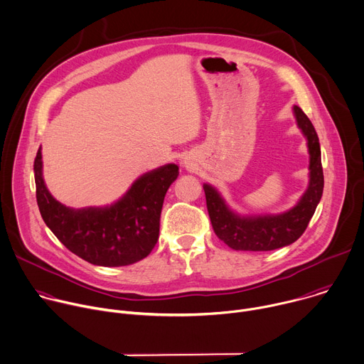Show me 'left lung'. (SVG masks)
Returning a JSON list of instances; mask_svg holds the SVG:
<instances>
[{"label": "left lung", "mask_w": 364, "mask_h": 364, "mask_svg": "<svg viewBox=\"0 0 364 364\" xmlns=\"http://www.w3.org/2000/svg\"><path fill=\"white\" fill-rule=\"evenodd\" d=\"M294 113L300 129L307 137L310 185L293 209L279 215L238 216L225 205L221 195L210 185H203L213 232L232 250L272 251L293 244L303 235L316 212L324 188L318 136L313 123L299 106H294Z\"/></svg>", "instance_id": "8db88e82"}]
</instances>
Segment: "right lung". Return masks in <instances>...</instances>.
<instances>
[{
  "instance_id": "1",
  "label": "right lung",
  "mask_w": 364,
  "mask_h": 364,
  "mask_svg": "<svg viewBox=\"0 0 364 364\" xmlns=\"http://www.w3.org/2000/svg\"><path fill=\"white\" fill-rule=\"evenodd\" d=\"M41 151L34 161L37 205L46 225L73 254L102 267H123L146 258L159 238L166 191L179 175L173 164L140 176L126 195L105 208L70 209L44 185Z\"/></svg>"
}]
</instances>
